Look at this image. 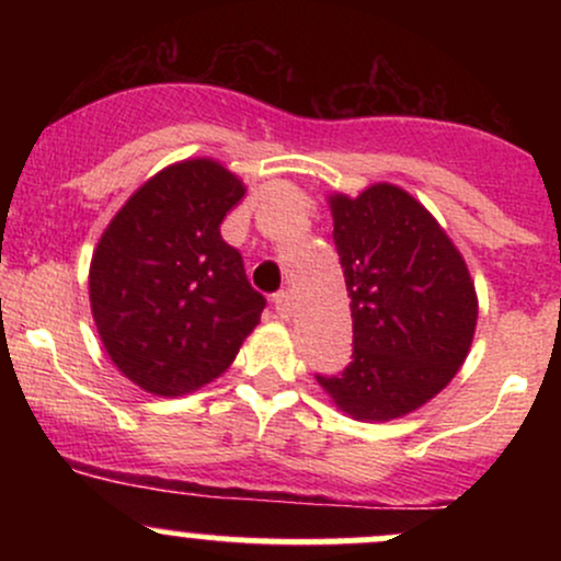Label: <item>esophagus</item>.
<instances>
[{
	"instance_id": "34e87169",
	"label": "esophagus",
	"mask_w": 561,
	"mask_h": 561,
	"mask_svg": "<svg viewBox=\"0 0 561 561\" xmlns=\"http://www.w3.org/2000/svg\"><path fill=\"white\" fill-rule=\"evenodd\" d=\"M274 308H276V313H279L282 319L293 317V295L285 293V289H282V293H276L274 295Z\"/></svg>"
}]
</instances>
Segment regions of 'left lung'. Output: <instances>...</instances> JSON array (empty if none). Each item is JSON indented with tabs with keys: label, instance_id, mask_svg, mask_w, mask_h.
Returning a JSON list of instances; mask_svg holds the SVG:
<instances>
[{
	"label": "left lung",
	"instance_id": "8db88e82",
	"mask_svg": "<svg viewBox=\"0 0 561 561\" xmlns=\"http://www.w3.org/2000/svg\"><path fill=\"white\" fill-rule=\"evenodd\" d=\"M334 248L353 317V362L317 375L358 422L401 420L433 401L465 364L478 293L446 229L401 186L330 195Z\"/></svg>",
	"mask_w": 561,
	"mask_h": 561
}]
</instances>
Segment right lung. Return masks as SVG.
I'll return each instance as SVG.
<instances>
[{"mask_svg":"<svg viewBox=\"0 0 561 561\" xmlns=\"http://www.w3.org/2000/svg\"><path fill=\"white\" fill-rule=\"evenodd\" d=\"M244 184L218 160L158 171L96 242L89 302L111 362L152 396H184L229 369L266 298L250 287L221 221Z\"/></svg>","mask_w":561,"mask_h":561,"instance_id":"add662e5","label":"right lung"}]
</instances>
